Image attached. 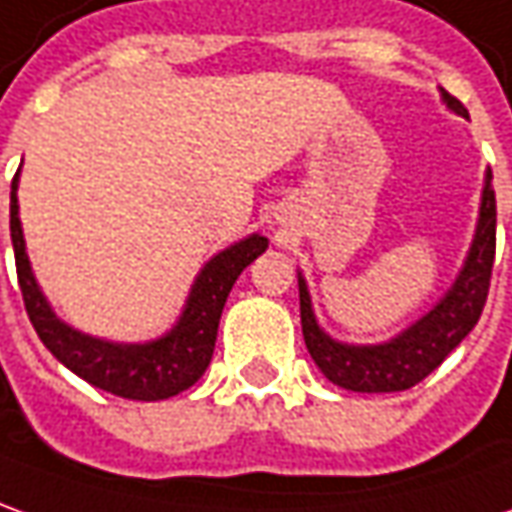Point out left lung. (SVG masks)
<instances>
[{"instance_id":"left-lung-1","label":"left lung","mask_w":512,"mask_h":512,"mask_svg":"<svg viewBox=\"0 0 512 512\" xmlns=\"http://www.w3.org/2000/svg\"><path fill=\"white\" fill-rule=\"evenodd\" d=\"M440 97L448 109L460 117H468V109L457 97L440 89ZM496 255V196H493V176L485 173L479 218L471 249L462 260L460 274L440 302L415 319L409 328L381 344H347L328 336L319 328L311 305V291L297 271L300 280V319L305 347L314 358L322 375L336 387L350 392H403L420 384L431 370H437L457 344L474 330L488 300L490 271Z\"/></svg>"}]
</instances>
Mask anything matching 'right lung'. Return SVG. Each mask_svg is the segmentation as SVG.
I'll return each mask as SVG.
<instances>
[{"label":"right lung","mask_w":512,"mask_h":512,"mask_svg":"<svg viewBox=\"0 0 512 512\" xmlns=\"http://www.w3.org/2000/svg\"><path fill=\"white\" fill-rule=\"evenodd\" d=\"M19 173L10 184V241L16 252V274L22 288L24 308L36 328L38 339L92 387L120 395L128 401H165L190 389L210 367L221 311L241 271L269 249V238L249 235L212 255L190 285L176 325L151 342H109L66 325L52 311L50 300L38 285L19 221Z\"/></svg>","instance_id":"1"}]
</instances>
